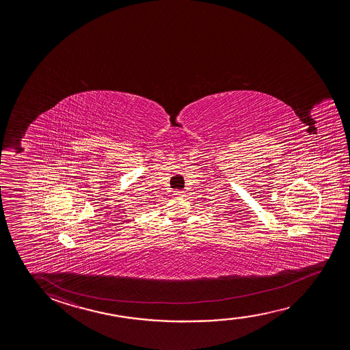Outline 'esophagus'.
Listing matches in <instances>:
<instances>
[{"label":"esophagus","mask_w":350,"mask_h":350,"mask_svg":"<svg viewBox=\"0 0 350 350\" xmlns=\"http://www.w3.org/2000/svg\"><path fill=\"white\" fill-rule=\"evenodd\" d=\"M174 196H176V198H184V196H185V193H184V191H182V190H176V191H174Z\"/></svg>","instance_id":"1"}]
</instances>
